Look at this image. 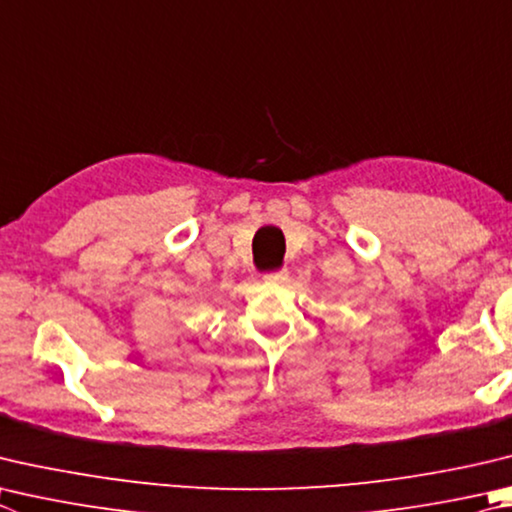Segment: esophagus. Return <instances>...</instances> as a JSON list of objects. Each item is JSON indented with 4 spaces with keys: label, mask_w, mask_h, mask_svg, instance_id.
Returning <instances> with one entry per match:
<instances>
[{
    "label": "esophagus",
    "mask_w": 512,
    "mask_h": 512,
    "mask_svg": "<svg viewBox=\"0 0 512 512\" xmlns=\"http://www.w3.org/2000/svg\"><path fill=\"white\" fill-rule=\"evenodd\" d=\"M288 280V271L282 268V271H273V273H266L264 275V282L266 284H284Z\"/></svg>",
    "instance_id": "34e87169"
}]
</instances>
